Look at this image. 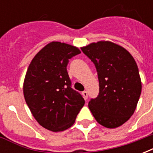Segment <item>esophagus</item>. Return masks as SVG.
I'll return each mask as SVG.
<instances>
[{
    "instance_id": "obj_1",
    "label": "esophagus",
    "mask_w": 153,
    "mask_h": 153,
    "mask_svg": "<svg viewBox=\"0 0 153 153\" xmlns=\"http://www.w3.org/2000/svg\"><path fill=\"white\" fill-rule=\"evenodd\" d=\"M82 94H83V97L84 99H88V92H87V91H83V93H82Z\"/></svg>"
}]
</instances>
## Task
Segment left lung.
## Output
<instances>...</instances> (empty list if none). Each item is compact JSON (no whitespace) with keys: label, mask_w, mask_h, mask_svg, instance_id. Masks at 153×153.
Returning <instances> with one entry per match:
<instances>
[{"label":"left lung","mask_w":153,"mask_h":153,"mask_svg":"<svg viewBox=\"0 0 153 153\" xmlns=\"http://www.w3.org/2000/svg\"><path fill=\"white\" fill-rule=\"evenodd\" d=\"M81 50L95 65L99 81V94L90 100V111L100 125L117 128L134 114L141 94L138 65L128 51L109 41Z\"/></svg>","instance_id":"1"}]
</instances>
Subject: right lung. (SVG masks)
I'll return each instance as SVG.
<instances>
[{"label": "right lung", "instance_id": "add662e5", "mask_svg": "<svg viewBox=\"0 0 153 153\" xmlns=\"http://www.w3.org/2000/svg\"><path fill=\"white\" fill-rule=\"evenodd\" d=\"M79 53L78 47L51 42L28 66L23 88L25 102L39 125L48 130L60 132L71 127L85 103L71 88L66 69L69 60Z\"/></svg>", "mask_w": 153, "mask_h": 153}]
</instances>
